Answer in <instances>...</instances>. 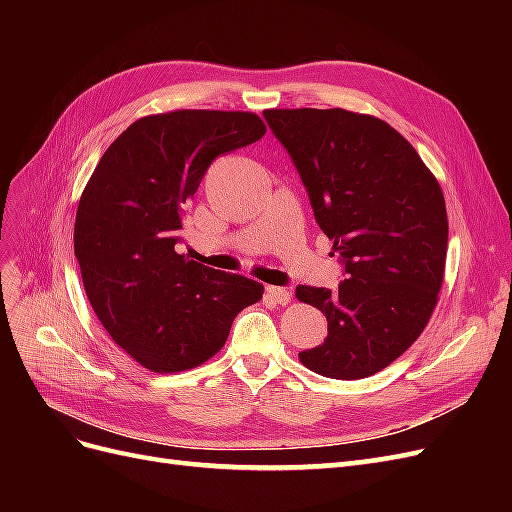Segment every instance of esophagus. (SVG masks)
Listing matches in <instances>:
<instances>
[{
    "label": "esophagus",
    "instance_id": "34e87169",
    "mask_svg": "<svg viewBox=\"0 0 512 512\" xmlns=\"http://www.w3.org/2000/svg\"><path fill=\"white\" fill-rule=\"evenodd\" d=\"M267 297L275 303V305H288L292 294L286 288L280 286H267Z\"/></svg>",
    "mask_w": 512,
    "mask_h": 512
}]
</instances>
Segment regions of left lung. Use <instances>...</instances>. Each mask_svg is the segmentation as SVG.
<instances>
[{
    "instance_id": "8db88e82",
    "label": "left lung",
    "mask_w": 512,
    "mask_h": 512,
    "mask_svg": "<svg viewBox=\"0 0 512 512\" xmlns=\"http://www.w3.org/2000/svg\"><path fill=\"white\" fill-rule=\"evenodd\" d=\"M316 222L346 265L339 290L297 286L327 316L322 346L299 352L320 376L361 380L427 327L444 280L448 220L438 179L389 123L346 108H269Z\"/></svg>"
}]
</instances>
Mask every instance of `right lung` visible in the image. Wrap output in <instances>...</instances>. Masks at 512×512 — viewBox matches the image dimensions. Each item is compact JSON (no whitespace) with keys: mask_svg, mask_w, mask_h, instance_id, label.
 Segmentation results:
<instances>
[{"mask_svg":"<svg viewBox=\"0 0 512 512\" xmlns=\"http://www.w3.org/2000/svg\"><path fill=\"white\" fill-rule=\"evenodd\" d=\"M245 111H170L136 119L104 151L79 200L74 256L87 299L136 363L175 374L226 344L265 286L177 254L181 213L211 162L265 136Z\"/></svg>","mask_w":512,"mask_h":512,"instance_id":"right-lung-1","label":"right lung"}]
</instances>
